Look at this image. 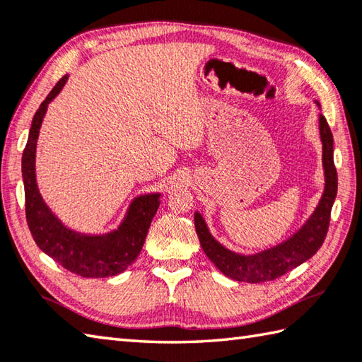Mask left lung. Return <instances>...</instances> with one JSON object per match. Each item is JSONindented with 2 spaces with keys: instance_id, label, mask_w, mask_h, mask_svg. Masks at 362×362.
Instances as JSON below:
<instances>
[{
  "instance_id": "obj_1",
  "label": "left lung",
  "mask_w": 362,
  "mask_h": 362,
  "mask_svg": "<svg viewBox=\"0 0 362 362\" xmlns=\"http://www.w3.org/2000/svg\"><path fill=\"white\" fill-rule=\"evenodd\" d=\"M318 122H320V138L323 143L325 191L313 216L287 242L274 246L272 250L254 254V256H242V254L232 252L219 245L211 237L204 218L197 211L194 214L196 233L199 237L204 252L214 262L218 270L228 278L251 282V284L273 281L301 265L320 250L328 233L332 202L337 194V171L334 157H332L331 129L323 115H320Z\"/></svg>"
}]
</instances>
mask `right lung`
I'll use <instances>...</instances> for the list:
<instances>
[{
    "mask_svg": "<svg viewBox=\"0 0 362 362\" xmlns=\"http://www.w3.org/2000/svg\"><path fill=\"white\" fill-rule=\"evenodd\" d=\"M67 78L69 75H64L54 84L33 117L30 136L21 158L26 221L35 245L66 270L83 278H108L122 273L136 260L158 210L160 194L136 197L119 229L105 235H84L70 230L52 214L35 183V146L47 106L59 94Z\"/></svg>",
    "mask_w": 362,
    "mask_h": 362,
    "instance_id": "add662e5",
    "label": "right lung"
}]
</instances>
